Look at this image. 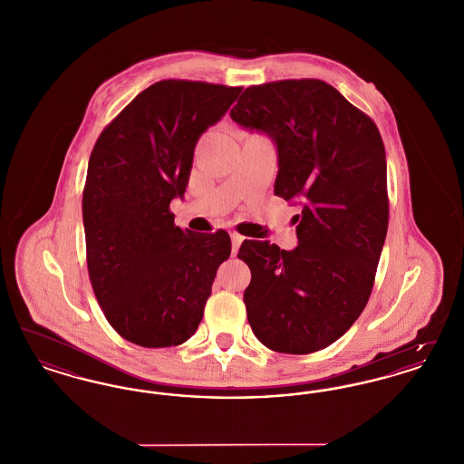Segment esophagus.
<instances>
[{"instance_id": "34e87169", "label": "esophagus", "mask_w": 464, "mask_h": 464, "mask_svg": "<svg viewBox=\"0 0 464 464\" xmlns=\"http://www.w3.org/2000/svg\"><path fill=\"white\" fill-rule=\"evenodd\" d=\"M243 240H245V237H242V235H238L237 231H233V233H231V243H233V254H237V252H238V248H240V245H242Z\"/></svg>"}]
</instances>
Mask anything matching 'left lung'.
Instances as JSON below:
<instances>
[{"mask_svg":"<svg viewBox=\"0 0 464 464\" xmlns=\"http://www.w3.org/2000/svg\"><path fill=\"white\" fill-rule=\"evenodd\" d=\"M276 146L275 195L301 205L297 246L245 240L243 303L273 352L327 348L362 314L388 231L386 153L374 121L322 80L248 87L229 112Z\"/></svg>","mask_w":464,"mask_h":464,"instance_id":"obj_1","label":"left lung"}]
</instances>
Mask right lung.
<instances>
[{
  "label": "right lung",
  "mask_w": 464,
  "mask_h": 464,
  "mask_svg": "<svg viewBox=\"0 0 464 464\" xmlns=\"http://www.w3.org/2000/svg\"><path fill=\"white\" fill-rule=\"evenodd\" d=\"M242 87L163 80L142 90L97 139L83 189L87 265L112 329L144 348L186 343L203 318L229 235L174 224L201 133Z\"/></svg>",
  "instance_id": "right-lung-1"
}]
</instances>
